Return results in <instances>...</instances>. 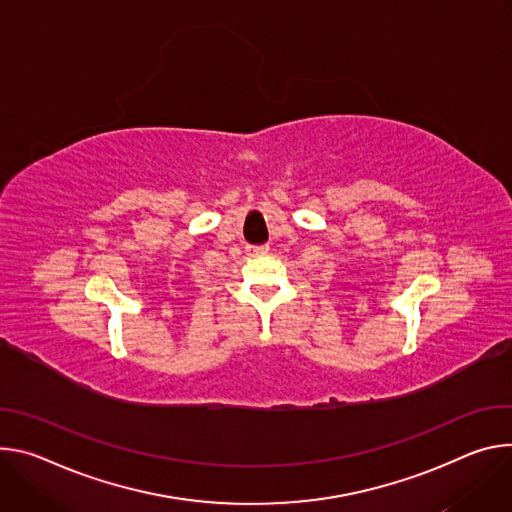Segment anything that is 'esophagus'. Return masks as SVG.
<instances>
[{
  "mask_svg": "<svg viewBox=\"0 0 512 512\" xmlns=\"http://www.w3.org/2000/svg\"><path fill=\"white\" fill-rule=\"evenodd\" d=\"M248 252H250L252 256H258V254H266V252H268V246H250V248H248Z\"/></svg>",
  "mask_w": 512,
  "mask_h": 512,
  "instance_id": "34e87169",
  "label": "esophagus"
}]
</instances>
